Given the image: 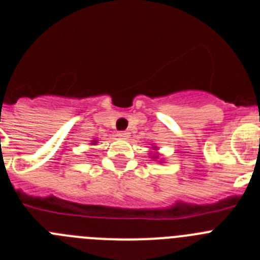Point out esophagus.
Instances as JSON below:
<instances>
[{
	"instance_id": "34e87169",
	"label": "esophagus",
	"mask_w": 260,
	"mask_h": 260,
	"mask_svg": "<svg viewBox=\"0 0 260 260\" xmlns=\"http://www.w3.org/2000/svg\"><path fill=\"white\" fill-rule=\"evenodd\" d=\"M118 137L122 138V139H127L128 138V133L127 132H119Z\"/></svg>"
}]
</instances>
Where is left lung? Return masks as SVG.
Segmentation results:
<instances>
[{"label":"left lung","instance_id":"left-lung-1","mask_svg":"<svg viewBox=\"0 0 260 260\" xmlns=\"http://www.w3.org/2000/svg\"><path fill=\"white\" fill-rule=\"evenodd\" d=\"M151 150H153V153H152V155H151V153H150L151 158H153V161H155V160H156V161H158V162H164V161H161V158H160V160H158V158L160 157H158V153H157V150H158L157 147L153 146L152 148H151Z\"/></svg>","mask_w":260,"mask_h":260}]
</instances>
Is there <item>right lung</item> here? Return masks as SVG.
I'll return each instance as SVG.
<instances>
[{"label": "right lung", "instance_id": "add662e5", "mask_svg": "<svg viewBox=\"0 0 260 260\" xmlns=\"http://www.w3.org/2000/svg\"><path fill=\"white\" fill-rule=\"evenodd\" d=\"M96 143H98V141H92V144H93V146H95Z\"/></svg>", "mask_w": 260, "mask_h": 260}]
</instances>
